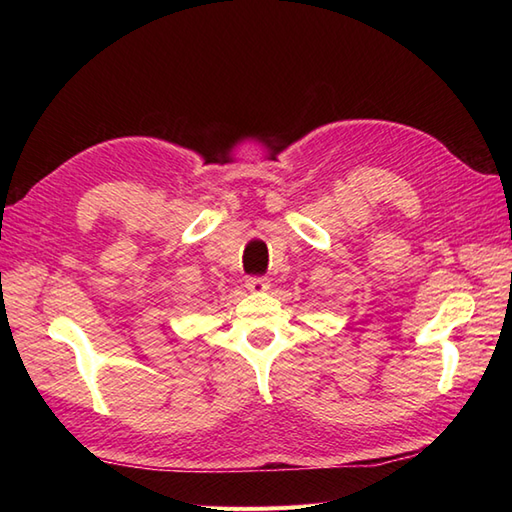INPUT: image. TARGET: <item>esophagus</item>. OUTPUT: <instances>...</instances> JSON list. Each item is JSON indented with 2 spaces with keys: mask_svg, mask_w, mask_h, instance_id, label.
<instances>
[{
  "mask_svg": "<svg viewBox=\"0 0 512 512\" xmlns=\"http://www.w3.org/2000/svg\"><path fill=\"white\" fill-rule=\"evenodd\" d=\"M246 288H248L250 292H264V290L270 288V281H268V277H257V275H253V277L246 279Z\"/></svg>",
  "mask_w": 512,
  "mask_h": 512,
  "instance_id": "34e87169",
  "label": "esophagus"
}]
</instances>
